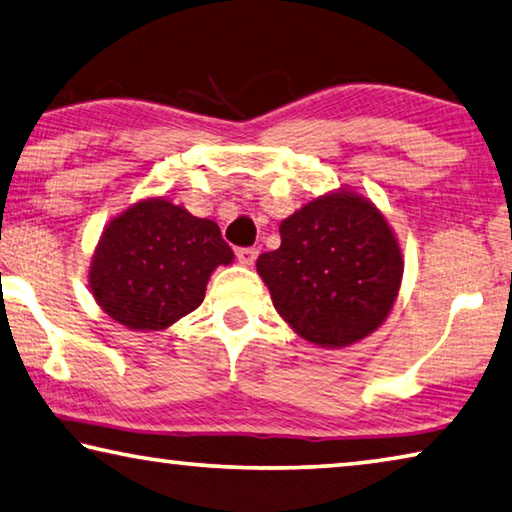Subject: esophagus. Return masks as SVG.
I'll return each mask as SVG.
<instances>
[{
	"instance_id": "34e87169",
	"label": "esophagus",
	"mask_w": 512,
	"mask_h": 512,
	"mask_svg": "<svg viewBox=\"0 0 512 512\" xmlns=\"http://www.w3.org/2000/svg\"><path fill=\"white\" fill-rule=\"evenodd\" d=\"M237 259L243 266H253L255 259H257V248H239Z\"/></svg>"
}]
</instances>
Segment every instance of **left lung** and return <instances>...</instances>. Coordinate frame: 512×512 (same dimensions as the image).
I'll return each instance as SVG.
<instances>
[{"instance_id": "8db88e82", "label": "left lung", "mask_w": 512, "mask_h": 512, "mask_svg": "<svg viewBox=\"0 0 512 512\" xmlns=\"http://www.w3.org/2000/svg\"><path fill=\"white\" fill-rule=\"evenodd\" d=\"M280 248L259 255L273 307L305 342L351 346L383 326L403 280L399 239L380 209L339 189L280 223Z\"/></svg>"}]
</instances>
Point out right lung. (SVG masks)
Listing matches in <instances>:
<instances>
[{
    "mask_svg": "<svg viewBox=\"0 0 512 512\" xmlns=\"http://www.w3.org/2000/svg\"><path fill=\"white\" fill-rule=\"evenodd\" d=\"M221 227L166 198H145L104 227L88 269L97 305L129 330H164L205 300L209 275L232 264Z\"/></svg>",
    "mask_w": 512,
    "mask_h": 512,
    "instance_id": "obj_1",
    "label": "right lung"
}]
</instances>
